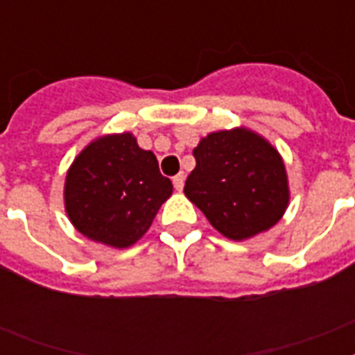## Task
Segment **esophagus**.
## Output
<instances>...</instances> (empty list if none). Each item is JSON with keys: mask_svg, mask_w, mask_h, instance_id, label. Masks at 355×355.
Segmentation results:
<instances>
[{"mask_svg": "<svg viewBox=\"0 0 355 355\" xmlns=\"http://www.w3.org/2000/svg\"><path fill=\"white\" fill-rule=\"evenodd\" d=\"M184 180H186V175H184V173H178V175H175V177H173V186H175V189H177V191H182Z\"/></svg>", "mask_w": 355, "mask_h": 355, "instance_id": "34e87169", "label": "esophagus"}]
</instances>
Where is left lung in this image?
<instances>
[{"label": "left lung", "mask_w": 355, "mask_h": 355, "mask_svg": "<svg viewBox=\"0 0 355 355\" xmlns=\"http://www.w3.org/2000/svg\"><path fill=\"white\" fill-rule=\"evenodd\" d=\"M184 193L217 232L241 241L269 230L289 202L278 150L247 128L211 132L193 149Z\"/></svg>", "instance_id": "1"}]
</instances>
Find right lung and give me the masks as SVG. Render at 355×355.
I'll use <instances>...</instances> for the list:
<instances>
[{
	"mask_svg": "<svg viewBox=\"0 0 355 355\" xmlns=\"http://www.w3.org/2000/svg\"><path fill=\"white\" fill-rule=\"evenodd\" d=\"M171 193V180L160 173L156 156L123 132L92 141L75 158L64 200L69 221L83 236L127 248L149 230Z\"/></svg>",
	"mask_w": 355,
	"mask_h": 355,
	"instance_id": "right-lung-1",
	"label": "right lung"
}]
</instances>
